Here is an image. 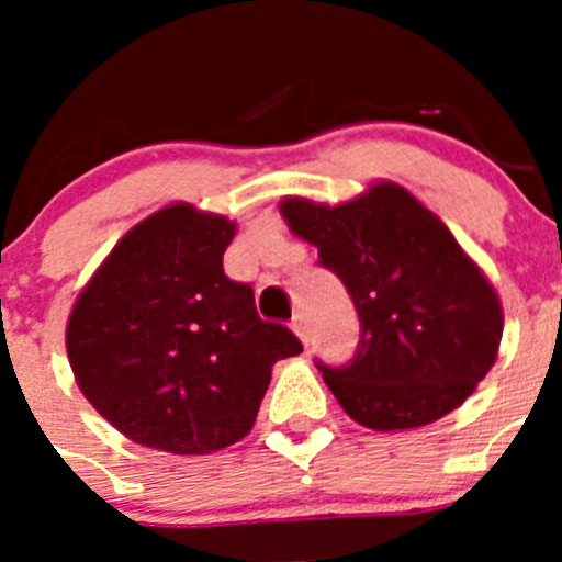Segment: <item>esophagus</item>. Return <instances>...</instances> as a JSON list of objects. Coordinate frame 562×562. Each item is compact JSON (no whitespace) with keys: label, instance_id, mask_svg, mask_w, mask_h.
<instances>
[{"label":"esophagus","instance_id":"34e87169","mask_svg":"<svg viewBox=\"0 0 562 562\" xmlns=\"http://www.w3.org/2000/svg\"><path fill=\"white\" fill-rule=\"evenodd\" d=\"M292 331H295L297 340H301V342H304V346H306V340H310V337H306V324H304V317H301V315L292 317Z\"/></svg>","mask_w":562,"mask_h":562}]
</instances>
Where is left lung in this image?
I'll return each mask as SVG.
<instances>
[{"instance_id": "1", "label": "left lung", "mask_w": 562, "mask_h": 562, "mask_svg": "<svg viewBox=\"0 0 562 562\" xmlns=\"http://www.w3.org/2000/svg\"><path fill=\"white\" fill-rule=\"evenodd\" d=\"M278 211L357 306L355 360L317 362L340 408L371 430L422 428L459 408L495 366L504 310L448 225L389 180L340 205L286 196Z\"/></svg>"}]
</instances>
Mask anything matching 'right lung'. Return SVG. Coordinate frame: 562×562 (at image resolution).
<instances>
[{
    "mask_svg": "<svg viewBox=\"0 0 562 562\" xmlns=\"http://www.w3.org/2000/svg\"><path fill=\"white\" fill-rule=\"evenodd\" d=\"M236 222L166 205L112 247L67 321L92 408L143 448L207 456L250 434L272 366L304 351L222 270Z\"/></svg>",
    "mask_w": 562,
    "mask_h": 562,
    "instance_id": "obj_1",
    "label": "right lung"
}]
</instances>
